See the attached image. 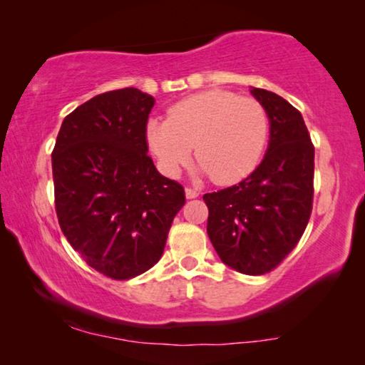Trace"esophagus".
Listing matches in <instances>:
<instances>
[{"label": "esophagus", "instance_id": "34e87169", "mask_svg": "<svg viewBox=\"0 0 365 365\" xmlns=\"http://www.w3.org/2000/svg\"><path fill=\"white\" fill-rule=\"evenodd\" d=\"M185 195H187L188 200H193V197H197V195H200V193H197L195 188L187 187V188H185Z\"/></svg>", "mask_w": 365, "mask_h": 365}]
</instances>
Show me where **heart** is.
Masks as SVG:
<instances>
[{
    "mask_svg": "<svg viewBox=\"0 0 365 365\" xmlns=\"http://www.w3.org/2000/svg\"><path fill=\"white\" fill-rule=\"evenodd\" d=\"M269 114L255 98L207 90L183 98L168 110V120H151L146 135L153 153L169 174L196 160L217 185L250 175L269 140Z\"/></svg>",
    "mask_w": 365,
    "mask_h": 365,
    "instance_id": "heart-1",
    "label": "heart"
}]
</instances>
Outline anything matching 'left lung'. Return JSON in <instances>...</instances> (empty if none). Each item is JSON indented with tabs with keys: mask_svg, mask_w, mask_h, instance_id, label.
<instances>
[{
	"mask_svg": "<svg viewBox=\"0 0 365 365\" xmlns=\"http://www.w3.org/2000/svg\"><path fill=\"white\" fill-rule=\"evenodd\" d=\"M251 93L269 114L267 153L238 185L202 196L207 235L222 262L246 275L274 270L306 230L314 197V145L301 113L262 88Z\"/></svg>",
	"mask_w": 365,
	"mask_h": 365,
	"instance_id": "left-lung-1",
	"label": "left lung"
}]
</instances>
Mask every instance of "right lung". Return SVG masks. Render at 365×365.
<instances>
[{
    "mask_svg": "<svg viewBox=\"0 0 365 365\" xmlns=\"http://www.w3.org/2000/svg\"><path fill=\"white\" fill-rule=\"evenodd\" d=\"M154 98L138 88L101 93L73 109L51 154L59 227L83 261L114 280L156 264L185 190L148 156Z\"/></svg>",
    "mask_w": 365,
    "mask_h": 365,
    "instance_id": "obj_1",
    "label": "right lung"
}]
</instances>
